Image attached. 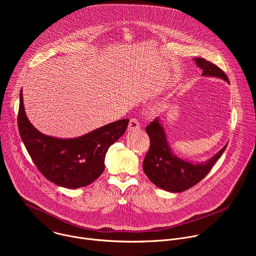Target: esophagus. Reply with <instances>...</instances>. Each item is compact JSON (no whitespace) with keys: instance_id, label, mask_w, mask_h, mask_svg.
Returning <instances> with one entry per match:
<instances>
[{"instance_id":"esophagus-1","label":"esophagus","mask_w":256,"mask_h":256,"mask_svg":"<svg viewBox=\"0 0 256 256\" xmlns=\"http://www.w3.org/2000/svg\"><path fill=\"white\" fill-rule=\"evenodd\" d=\"M140 122L136 118H132L128 124V130H140Z\"/></svg>"}]
</instances>
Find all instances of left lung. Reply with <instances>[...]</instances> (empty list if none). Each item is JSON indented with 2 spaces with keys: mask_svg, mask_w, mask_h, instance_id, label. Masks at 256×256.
<instances>
[{
  "mask_svg": "<svg viewBox=\"0 0 256 256\" xmlns=\"http://www.w3.org/2000/svg\"><path fill=\"white\" fill-rule=\"evenodd\" d=\"M194 60L202 70V77L222 79L229 83L225 72L204 58H196ZM146 132L150 138V149L142 162L144 172L157 188L173 194L184 192L198 184L227 148L225 144L204 162H192L173 153L159 118L147 126Z\"/></svg>",
  "mask_w": 256,
  "mask_h": 256,
  "instance_id": "1",
  "label": "left lung"
}]
</instances>
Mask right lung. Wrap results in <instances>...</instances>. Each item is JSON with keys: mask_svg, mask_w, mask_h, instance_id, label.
I'll return each mask as SVG.
<instances>
[{"mask_svg": "<svg viewBox=\"0 0 256 256\" xmlns=\"http://www.w3.org/2000/svg\"><path fill=\"white\" fill-rule=\"evenodd\" d=\"M128 120H120L81 136L60 138L46 136L29 122L20 91L18 128L36 167L54 184L75 190L91 184L104 171L105 156L126 132Z\"/></svg>", "mask_w": 256, "mask_h": 256, "instance_id": "obj_1", "label": "right lung"}]
</instances>
